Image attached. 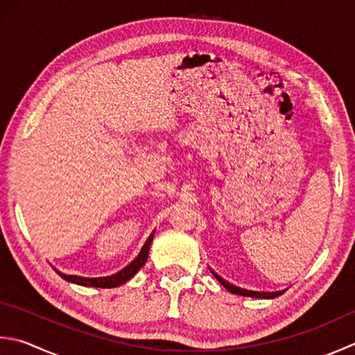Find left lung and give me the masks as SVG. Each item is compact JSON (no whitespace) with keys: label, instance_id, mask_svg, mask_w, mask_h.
Returning a JSON list of instances; mask_svg holds the SVG:
<instances>
[{"label":"left lung","instance_id":"1","mask_svg":"<svg viewBox=\"0 0 355 355\" xmlns=\"http://www.w3.org/2000/svg\"><path fill=\"white\" fill-rule=\"evenodd\" d=\"M214 275H215V279H217V280H218L221 284H223V286L229 291V293L237 294V295L259 297V298H274V297H277V295L280 294V293H263V291H248V289L239 288V286H235V284H232V283H229V282L223 280V279H221V277H220V275H217V274H214Z\"/></svg>","mask_w":355,"mask_h":355}]
</instances>
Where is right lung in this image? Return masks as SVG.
I'll use <instances>...</instances> for the list:
<instances>
[{"label":"right lung","instance_id":"1","mask_svg":"<svg viewBox=\"0 0 355 355\" xmlns=\"http://www.w3.org/2000/svg\"><path fill=\"white\" fill-rule=\"evenodd\" d=\"M150 243L152 239H148V241L144 243V246L141 249V252L137 255V259L128 265L124 269H121L120 272H116L114 275H107V277H80V275H66L58 272L62 279L75 283V284H81V286H92V288H116L120 284L126 283L130 280L138 270L143 268V265L148 261V255H149V249H150Z\"/></svg>","mask_w":355,"mask_h":355}]
</instances>
